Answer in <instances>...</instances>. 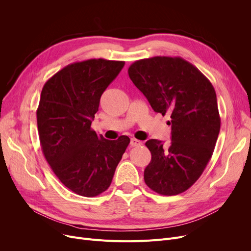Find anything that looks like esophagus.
Segmentation results:
<instances>
[{"label":"esophagus","instance_id":"1","mask_svg":"<svg viewBox=\"0 0 251 251\" xmlns=\"http://www.w3.org/2000/svg\"><path fill=\"white\" fill-rule=\"evenodd\" d=\"M130 146L131 147H140V146H142V141H140L136 138H131Z\"/></svg>","mask_w":251,"mask_h":251}]
</instances>
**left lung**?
I'll use <instances>...</instances> for the list:
<instances>
[{
	"label": "left lung",
	"instance_id": "1",
	"mask_svg": "<svg viewBox=\"0 0 251 251\" xmlns=\"http://www.w3.org/2000/svg\"><path fill=\"white\" fill-rule=\"evenodd\" d=\"M154 112L170 115L169 146L150 139L151 161L144 182L154 192L177 195L197 181L213 155L221 128L216 91L208 79L180 57L135 61L128 69Z\"/></svg>",
	"mask_w": 251,
	"mask_h": 251
}]
</instances>
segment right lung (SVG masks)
Returning a JSON list of instances; mask_svg holds the SVG:
<instances>
[{
    "instance_id": "right-lung-1",
    "label": "right lung",
    "mask_w": 251,
    "mask_h": 251,
    "mask_svg": "<svg viewBox=\"0 0 251 251\" xmlns=\"http://www.w3.org/2000/svg\"><path fill=\"white\" fill-rule=\"evenodd\" d=\"M123 61L90 59L66 66L45 83L36 111L41 147L52 172L74 193L107 190L130 139H104L91 129L102 92Z\"/></svg>"
}]
</instances>
